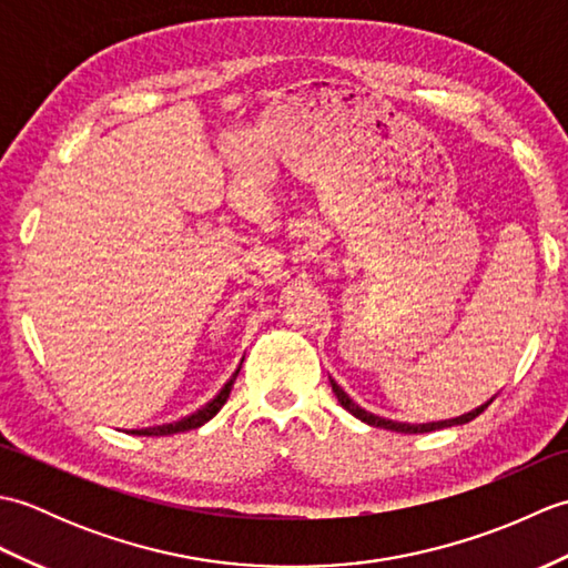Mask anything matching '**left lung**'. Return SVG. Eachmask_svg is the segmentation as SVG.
I'll return each instance as SVG.
<instances>
[{"instance_id":"left-lung-1","label":"left lung","mask_w":568,"mask_h":568,"mask_svg":"<svg viewBox=\"0 0 568 568\" xmlns=\"http://www.w3.org/2000/svg\"><path fill=\"white\" fill-rule=\"evenodd\" d=\"M329 383H332V390H334V395H336V400H339V405L346 409V413H352L356 419H361V422H366V425H371V427H381V429H390V432H400V434H425V432H434V429H444V427H454V425H466V422H470L474 417H478L480 415V409L484 407H478V409H474V413H468V415H462V417H456V419H444V422H429V425H405V422H393V419H385V417H378V415H373V413H368V409H364L361 407L358 403H354L352 397H348L344 390H342V385L336 383L334 378H329Z\"/></svg>"}]
</instances>
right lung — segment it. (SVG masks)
Returning <instances> with one entry per match:
<instances>
[{"label": "right lung", "instance_id": "right-lung-1", "mask_svg": "<svg viewBox=\"0 0 568 568\" xmlns=\"http://www.w3.org/2000/svg\"><path fill=\"white\" fill-rule=\"evenodd\" d=\"M236 373H239V371H236ZM236 373L224 383V388H222L220 393H216L207 405L197 409V413H192L190 417L180 419V422H173V425H163V427H153V429H136L134 434H139V437H168V434H178V432H187V429L202 427L204 422H210L216 413H220L222 405L226 403V397H229V393H232V385H234V381H236Z\"/></svg>", "mask_w": 568, "mask_h": 568}]
</instances>
